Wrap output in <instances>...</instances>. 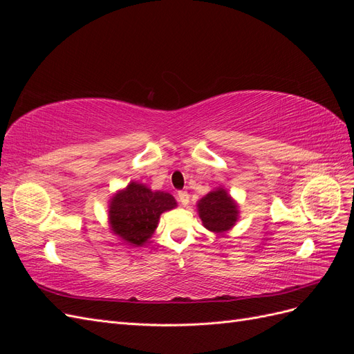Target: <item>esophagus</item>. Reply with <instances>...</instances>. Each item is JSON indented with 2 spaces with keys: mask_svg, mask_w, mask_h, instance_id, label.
Listing matches in <instances>:
<instances>
[{
  "mask_svg": "<svg viewBox=\"0 0 354 354\" xmlns=\"http://www.w3.org/2000/svg\"><path fill=\"white\" fill-rule=\"evenodd\" d=\"M177 199H178V202L181 203V205L183 207H187L189 205V194L187 192H185V190H181V192H178L177 194Z\"/></svg>",
  "mask_w": 354,
  "mask_h": 354,
  "instance_id": "obj_1",
  "label": "esophagus"
}]
</instances>
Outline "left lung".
<instances>
[{"label": "left lung", "instance_id": "obj_1", "mask_svg": "<svg viewBox=\"0 0 354 354\" xmlns=\"http://www.w3.org/2000/svg\"><path fill=\"white\" fill-rule=\"evenodd\" d=\"M198 216L207 230L224 234L234 227L239 220V205L227 189L218 186L201 198L196 203Z\"/></svg>", "mask_w": 354, "mask_h": 354}]
</instances>
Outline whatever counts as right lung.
Returning <instances> with one entry per match:
<instances>
[{
	"instance_id": "1",
	"label": "right lung",
	"mask_w": 354,
	"mask_h": 354,
	"mask_svg": "<svg viewBox=\"0 0 354 354\" xmlns=\"http://www.w3.org/2000/svg\"><path fill=\"white\" fill-rule=\"evenodd\" d=\"M176 207L173 195L133 180L109 199V230L121 242L138 248L152 238L160 214Z\"/></svg>"
}]
</instances>
